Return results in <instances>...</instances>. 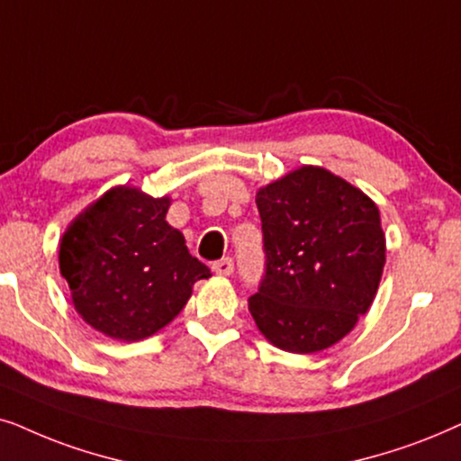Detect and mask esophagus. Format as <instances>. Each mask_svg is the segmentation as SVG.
<instances>
[{"mask_svg":"<svg viewBox=\"0 0 461 461\" xmlns=\"http://www.w3.org/2000/svg\"><path fill=\"white\" fill-rule=\"evenodd\" d=\"M212 272L217 276H230L234 272V261H231L230 257H223V259L212 263Z\"/></svg>","mask_w":461,"mask_h":461,"instance_id":"34e87169","label":"esophagus"}]
</instances>
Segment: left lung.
Instances as JSON below:
<instances>
[{"label": "left lung", "mask_w": 461, "mask_h": 461, "mask_svg": "<svg viewBox=\"0 0 461 461\" xmlns=\"http://www.w3.org/2000/svg\"><path fill=\"white\" fill-rule=\"evenodd\" d=\"M266 276L249 299L272 346L314 354L335 346L375 299L385 263L379 208L322 167L259 187Z\"/></svg>", "instance_id": "1"}]
</instances>
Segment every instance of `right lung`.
I'll list each match as a JSON object with an SVG mask.
<instances>
[{
	"label": "right lung",
	"mask_w": 461,
	"mask_h": 461,
	"mask_svg": "<svg viewBox=\"0 0 461 461\" xmlns=\"http://www.w3.org/2000/svg\"><path fill=\"white\" fill-rule=\"evenodd\" d=\"M168 195L118 185L92 202L60 238L59 267L73 308L98 333L140 341L179 316L211 269L168 225Z\"/></svg>",
	"instance_id": "right-lung-1"
}]
</instances>
